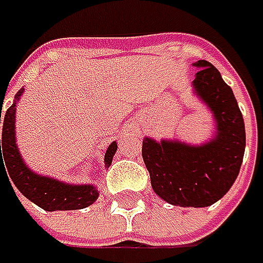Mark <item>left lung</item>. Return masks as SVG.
I'll return each instance as SVG.
<instances>
[{"instance_id":"obj_1","label":"left lung","mask_w":263,"mask_h":263,"mask_svg":"<svg viewBox=\"0 0 263 263\" xmlns=\"http://www.w3.org/2000/svg\"><path fill=\"white\" fill-rule=\"evenodd\" d=\"M198 68L193 93L214 115L217 133L202 145L179 140L143 139L142 156L153 190L179 208H208L223 198L235 182L245 154V123L232 88L208 61Z\"/></svg>"}]
</instances>
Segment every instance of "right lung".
I'll return each instance as SVG.
<instances>
[{
	"mask_svg": "<svg viewBox=\"0 0 263 263\" xmlns=\"http://www.w3.org/2000/svg\"><path fill=\"white\" fill-rule=\"evenodd\" d=\"M23 90L25 88L16 93L13 104L6 110L4 115H1L0 110V123L3 121V137L0 140V172L1 168H4L7 179H10L9 182H13V185L20 190L23 196L37 204L43 211H76L87 208V205L93 204L98 199L100 192L97 187H93L91 184H67L54 178L37 175L25 163L20 151H18L15 139V112L16 103L23 95ZM115 151L117 142H112L104 156V165L107 168L112 163Z\"/></svg>",
	"mask_w": 263,
	"mask_h": 263,
	"instance_id": "right-lung-1",
	"label": "right lung"
}]
</instances>
